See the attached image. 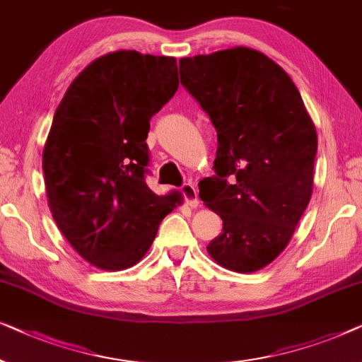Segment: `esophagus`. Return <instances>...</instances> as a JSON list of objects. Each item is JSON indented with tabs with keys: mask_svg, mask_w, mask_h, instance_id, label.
<instances>
[{
	"mask_svg": "<svg viewBox=\"0 0 362 362\" xmlns=\"http://www.w3.org/2000/svg\"><path fill=\"white\" fill-rule=\"evenodd\" d=\"M180 192H182V195H183V198H185V202L188 203V205H190L192 208L198 206V192H197V188H195V185H193V183H190V182L183 183V185L180 187Z\"/></svg>",
	"mask_w": 362,
	"mask_h": 362,
	"instance_id": "obj_1",
	"label": "esophagus"
}]
</instances>
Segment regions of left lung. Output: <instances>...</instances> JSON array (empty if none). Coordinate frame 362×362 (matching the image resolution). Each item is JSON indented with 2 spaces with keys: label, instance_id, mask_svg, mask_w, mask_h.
Instances as JSON below:
<instances>
[{
  "label": "left lung",
  "instance_id": "obj_1",
  "mask_svg": "<svg viewBox=\"0 0 362 362\" xmlns=\"http://www.w3.org/2000/svg\"><path fill=\"white\" fill-rule=\"evenodd\" d=\"M180 81L216 129L215 175L200 198L221 216L206 251L234 272L271 264L307 208L317 131L284 69L247 47L179 60Z\"/></svg>",
  "mask_w": 362,
  "mask_h": 362
}]
</instances>
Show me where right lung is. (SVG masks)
I'll list each match as a JSON object with an SVG mask.
<instances>
[{
	"label": "right lung",
	"mask_w": 362,
	"mask_h": 362,
	"mask_svg": "<svg viewBox=\"0 0 362 362\" xmlns=\"http://www.w3.org/2000/svg\"><path fill=\"white\" fill-rule=\"evenodd\" d=\"M179 88L177 60L118 50L96 59L69 86L42 154L52 216L85 261L103 271L139 262L179 193L156 195L149 121Z\"/></svg>",
	"instance_id": "right-lung-1"
}]
</instances>
